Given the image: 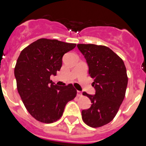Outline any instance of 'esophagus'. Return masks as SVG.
<instances>
[{"label": "esophagus", "mask_w": 146, "mask_h": 146, "mask_svg": "<svg viewBox=\"0 0 146 146\" xmlns=\"http://www.w3.org/2000/svg\"><path fill=\"white\" fill-rule=\"evenodd\" d=\"M77 96L78 97H81L82 96V92L80 91H77Z\"/></svg>", "instance_id": "esophagus-1"}]
</instances>
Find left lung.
<instances>
[{
	"label": "left lung",
	"mask_w": 146,
	"mask_h": 146,
	"mask_svg": "<svg viewBox=\"0 0 146 146\" xmlns=\"http://www.w3.org/2000/svg\"><path fill=\"white\" fill-rule=\"evenodd\" d=\"M77 46L86 59L95 89L94 95L82 92L92 104L88 110H82V119L90 127H100L113 120L124 99L128 84L126 66L105 46L78 44Z\"/></svg>",
	"instance_id": "1"
}]
</instances>
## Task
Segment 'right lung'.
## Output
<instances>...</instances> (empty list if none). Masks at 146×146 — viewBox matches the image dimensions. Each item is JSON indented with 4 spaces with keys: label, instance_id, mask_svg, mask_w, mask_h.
<instances>
[{
    "label": "right lung",
    "instance_id": "right-lung-1",
    "mask_svg": "<svg viewBox=\"0 0 146 146\" xmlns=\"http://www.w3.org/2000/svg\"><path fill=\"white\" fill-rule=\"evenodd\" d=\"M76 46L42 38L25 48L17 58L14 70L17 91L28 112L39 121H56L66 104L76 98L72 84L58 86L50 80L61 69L63 56Z\"/></svg>",
    "mask_w": 146,
    "mask_h": 146
}]
</instances>
